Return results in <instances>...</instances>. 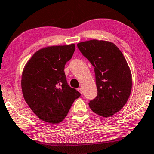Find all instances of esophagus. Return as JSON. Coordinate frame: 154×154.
<instances>
[{
	"label": "esophagus",
	"instance_id": "obj_1",
	"mask_svg": "<svg viewBox=\"0 0 154 154\" xmlns=\"http://www.w3.org/2000/svg\"><path fill=\"white\" fill-rule=\"evenodd\" d=\"M77 90H78L79 92L81 93V94H82V93H83V89H82V88H81V87H80V88L77 89Z\"/></svg>",
	"mask_w": 154,
	"mask_h": 154
}]
</instances>
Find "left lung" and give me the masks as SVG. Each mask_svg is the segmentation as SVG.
Returning a JSON list of instances; mask_svg holds the SVG:
<instances>
[{
    "instance_id": "left-lung-1",
    "label": "left lung",
    "mask_w": 154,
    "mask_h": 154,
    "mask_svg": "<svg viewBox=\"0 0 154 154\" xmlns=\"http://www.w3.org/2000/svg\"><path fill=\"white\" fill-rule=\"evenodd\" d=\"M94 67L97 96L89 106L94 113L109 117L127 102L132 87L131 73L122 52L113 42L91 40L77 44Z\"/></svg>"
}]
</instances>
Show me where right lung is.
<instances>
[{"label":"right lung","instance_id":"right-lung-1","mask_svg":"<svg viewBox=\"0 0 154 154\" xmlns=\"http://www.w3.org/2000/svg\"><path fill=\"white\" fill-rule=\"evenodd\" d=\"M75 50V44L42 48L25 66L21 80L23 97L32 112L44 122H61L81 95L68 85L64 71Z\"/></svg>","mask_w":154,"mask_h":154}]
</instances>
